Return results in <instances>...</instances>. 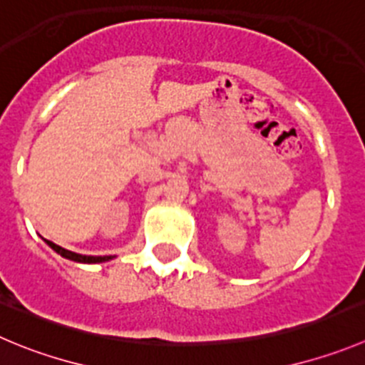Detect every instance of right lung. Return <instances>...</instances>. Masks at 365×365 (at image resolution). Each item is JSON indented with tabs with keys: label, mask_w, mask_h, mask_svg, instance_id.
<instances>
[{
	"label": "right lung",
	"mask_w": 365,
	"mask_h": 365,
	"mask_svg": "<svg viewBox=\"0 0 365 365\" xmlns=\"http://www.w3.org/2000/svg\"><path fill=\"white\" fill-rule=\"evenodd\" d=\"M44 241H46V245H48L50 248H53V250H56L57 254L63 255V257H66V259L75 261V263H104V261L113 259L111 255H83V254H75V252L66 250V248L59 247V245L52 243V241H48V240H44Z\"/></svg>",
	"instance_id": "obj_1"
}]
</instances>
